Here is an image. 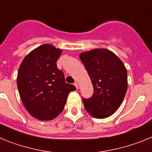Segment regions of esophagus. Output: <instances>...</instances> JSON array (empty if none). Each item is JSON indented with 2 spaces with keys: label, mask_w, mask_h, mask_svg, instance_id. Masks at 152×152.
Returning <instances> with one entry per match:
<instances>
[{
  "label": "esophagus",
  "mask_w": 152,
  "mask_h": 152,
  "mask_svg": "<svg viewBox=\"0 0 152 152\" xmlns=\"http://www.w3.org/2000/svg\"><path fill=\"white\" fill-rule=\"evenodd\" d=\"M75 87H76V88H77V89H78V83L77 82V81H76V82H75Z\"/></svg>",
  "instance_id": "esophagus-1"
}]
</instances>
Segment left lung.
I'll return each instance as SVG.
<instances>
[{
  "instance_id": "obj_1",
  "label": "left lung",
  "mask_w": 152,
  "mask_h": 152,
  "mask_svg": "<svg viewBox=\"0 0 152 152\" xmlns=\"http://www.w3.org/2000/svg\"><path fill=\"white\" fill-rule=\"evenodd\" d=\"M79 57L94 86L92 96L83 98L85 110L97 119L110 116L121 105L128 88L124 64L113 52L106 49L82 52Z\"/></svg>"
}]
</instances>
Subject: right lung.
I'll use <instances>...</instances> for the list:
<instances>
[{
    "mask_svg": "<svg viewBox=\"0 0 152 152\" xmlns=\"http://www.w3.org/2000/svg\"><path fill=\"white\" fill-rule=\"evenodd\" d=\"M62 50L49 44L37 47L24 58L17 74V87L24 107L39 120H51L62 112L73 84L65 82L56 62Z\"/></svg>",
    "mask_w": 152,
    "mask_h": 152,
    "instance_id": "1",
    "label": "right lung"
}]
</instances>
